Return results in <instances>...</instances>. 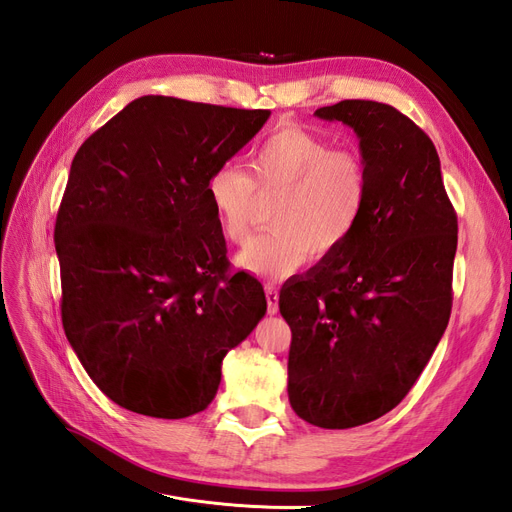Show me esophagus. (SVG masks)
<instances>
[{"mask_svg": "<svg viewBox=\"0 0 512 512\" xmlns=\"http://www.w3.org/2000/svg\"><path fill=\"white\" fill-rule=\"evenodd\" d=\"M265 294H267V309L273 316V314H277V309H280V292H277V288L273 284H267Z\"/></svg>", "mask_w": 512, "mask_h": 512, "instance_id": "1", "label": "esophagus"}]
</instances>
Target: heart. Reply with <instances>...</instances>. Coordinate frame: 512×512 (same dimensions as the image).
Returning a JSON list of instances; mask_svg holds the SVG:
<instances>
[{
  "instance_id": "obj_1",
  "label": "heart",
  "mask_w": 512,
  "mask_h": 512,
  "mask_svg": "<svg viewBox=\"0 0 512 512\" xmlns=\"http://www.w3.org/2000/svg\"><path fill=\"white\" fill-rule=\"evenodd\" d=\"M220 235L243 245L258 220V200H271L265 235L239 254V265L277 280L303 262L327 260L359 228L369 173L359 153L333 149L299 123H284L252 147L245 173L232 164L213 170L205 185Z\"/></svg>"
}]
</instances>
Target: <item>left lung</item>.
I'll return each mask as SVG.
<instances>
[{
    "mask_svg": "<svg viewBox=\"0 0 512 512\" xmlns=\"http://www.w3.org/2000/svg\"><path fill=\"white\" fill-rule=\"evenodd\" d=\"M316 117L359 136L369 200L342 250L280 292L292 331L288 399L303 421L348 429L391 412L444 335L457 213L431 138L397 108L342 100Z\"/></svg>",
    "mask_w": 512,
    "mask_h": 512,
    "instance_id": "obj_1",
    "label": "left lung"
}]
</instances>
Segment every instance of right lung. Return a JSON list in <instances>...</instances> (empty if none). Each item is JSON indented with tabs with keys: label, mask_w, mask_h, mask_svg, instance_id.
Listing matches in <instances>:
<instances>
[{
	"label": "right lung",
	"mask_w": 512,
	"mask_h": 512,
	"mask_svg": "<svg viewBox=\"0 0 512 512\" xmlns=\"http://www.w3.org/2000/svg\"><path fill=\"white\" fill-rule=\"evenodd\" d=\"M271 111L143 96L76 151L55 222L61 322L98 389L156 418L205 410L267 312L230 273L205 185Z\"/></svg>",
	"instance_id": "add662e5"
}]
</instances>
